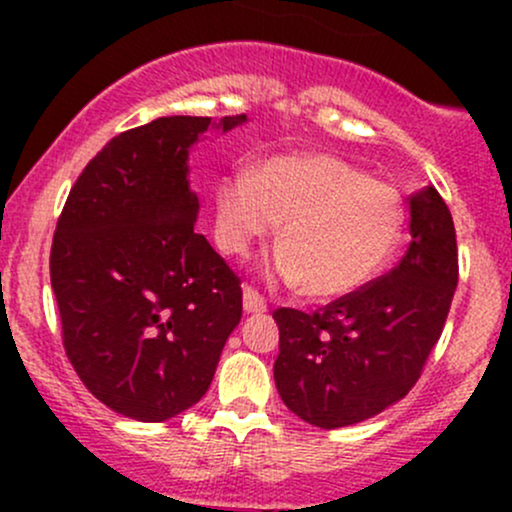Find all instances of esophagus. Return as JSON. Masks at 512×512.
I'll return each mask as SVG.
<instances>
[{"mask_svg":"<svg viewBox=\"0 0 512 512\" xmlns=\"http://www.w3.org/2000/svg\"><path fill=\"white\" fill-rule=\"evenodd\" d=\"M243 308L248 315H255V313H267V301L257 293L252 286H245L243 289Z\"/></svg>","mask_w":512,"mask_h":512,"instance_id":"esophagus-1","label":"esophagus"}]
</instances>
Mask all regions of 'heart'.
<instances>
[{
  "label": "heart",
  "instance_id": "obj_1",
  "mask_svg": "<svg viewBox=\"0 0 512 512\" xmlns=\"http://www.w3.org/2000/svg\"><path fill=\"white\" fill-rule=\"evenodd\" d=\"M284 221L272 272L317 301L366 286L397 248L402 199L337 156L289 154L236 170L214 187V238L248 255Z\"/></svg>",
  "mask_w": 512,
  "mask_h": 512
}]
</instances>
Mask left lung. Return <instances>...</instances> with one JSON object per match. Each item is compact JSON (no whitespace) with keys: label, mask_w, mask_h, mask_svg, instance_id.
<instances>
[{"label":"left lung","mask_w":512,"mask_h":512,"mask_svg":"<svg viewBox=\"0 0 512 512\" xmlns=\"http://www.w3.org/2000/svg\"><path fill=\"white\" fill-rule=\"evenodd\" d=\"M411 243L392 272L317 313H274V383L298 419L317 428L361 424L419 380L457 286V240L436 187L409 197Z\"/></svg>","instance_id":"8db88e82"}]
</instances>
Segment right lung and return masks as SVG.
<instances>
[{"mask_svg":"<svg viewBox=\"0 0 512 512\" xmlns=\"http://www.w3.org/2000/svg\"><path fill=\"white\" fill-rule=\"evenodd\" d=\"M245 115H173L117 134L74 182L50 284L81 383L105 407L158 424L197 404L243 315L240 279L195 231L190 149Z\"/></svg>","mask_w":512,"mask_h":512,"instance_id":"add662e5","label":"right lung"}]
</instances>
